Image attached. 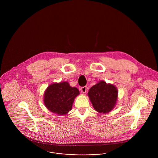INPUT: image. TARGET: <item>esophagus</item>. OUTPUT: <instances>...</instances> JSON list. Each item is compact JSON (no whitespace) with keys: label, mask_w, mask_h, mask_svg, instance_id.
<instances>
[{"label":"esophagus","mask_w":158,"mask_h":158,"mask_svg":"<svg viewBox=\"0 0 158 158\" xmlns=\"http://www.w3.org/2000/svg\"><path fill=\"white\" fill-rule=\"evenodd\" d=\"M81 92H83V93H86V90H87V87H86V86L81 87Z\"/></svg>","instance_id":"1"}]
</instances>
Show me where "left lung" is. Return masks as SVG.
Returning a JSON list of instances; mask_svg holds the SVG:
<instances>
[{
  "label": "left lung",
  "instance_id": "8db88e82",
  "mask_svg": "<svg viewBox=\"0 0 158 158\" xmlns=\"http://www.w3.org/2000/svg\"><path fill=\"white\" fill-rule=\"evenodd\" d=\"M117 88L104 81H99L91 87L88 92V96L94 110L103 114L113 110L117 102Z\"/></svg>",
  "mask_w": 158,
  "mask_h": 158
}]
</instances>
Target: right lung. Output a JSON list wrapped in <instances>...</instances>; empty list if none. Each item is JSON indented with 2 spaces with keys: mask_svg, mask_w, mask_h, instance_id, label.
<instances>
[{
  "mask_svg": "<svg viewBox=\"0 0 158 158\" xmlns=\"http://www.w3.org/2000/svg\"><path fill=\"white\" fill-rule=\"evenodd\" d=\"M79 94V90L71 87L67 81L53 83L45 90L44 103L52 113L66 115L72 110L73 101Z\"/></svg>",
  "mask_w": 158,
  "mask_h": 158,
  "instance_id": "add662e5",
  "label": "right lung"
}]
</instances>
